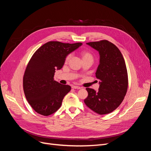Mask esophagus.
I'll list each match as a JSON object with an SVG mask.
<instances>
[{
    "instance_id": "34e87169",
    "label": "esophagus",
    "mask_w": 151,
    "mask_h": 151,
    "mask_svg": "<svg viewBox=\"0 0 151 151\" xmlns=\"http://www.w3.org/2000/svg\"><path fill=\"white\" fill-rule=\"evenodd\" d=\"M72 88H73V89H80L81 88V87H79V86H73Z\"/></svg>"
}]
</instances>
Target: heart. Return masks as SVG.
Instances as JSON below:
<instances>
[{"label": "heart", "mask_w": 151, "mask_h": 151, "mask_svg": "<svg viewBox=\"0 0 151 151\" xmlns=\"http://www.w3.org/2000/svg\"><path fill=\"white\" fill-rule=\"evenodd\" d=\"M80 55L81 57L82 60H94V55L93 53L89 51V50H82L80 52ZM70 58V55L68 54L65 57V63H67L69 61Z\"/></svg>", "instance_id": "1"}]
</instances>
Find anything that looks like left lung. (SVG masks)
I'll use <instances>...</instances> for the list:
<instances>
[{"mask_svg": "<svg viewBox=\"0 0 151 151\" xmlns=\"http://www.w3.org/2000/svg\"><path fill=\"white\" fill-rule=\"evenodd\" d=\"M99 52V65L96 77L100 80L96 91L86 88L88 96L84 103L99 115H105L116 109L124 99L129 85L125 62L120 50L108 40L87 43Z\"/></svg>", "mask_w": 151, "mask_h": 151, "instance_id": "left-lung-1", "label": "left lung"}]
</instances>
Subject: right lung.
<instances>
[{
    "mask_svg": "<svg viewBox=\"0 0 151 151\" xmlns=\"http://www.w3.org/2000/svg\"><path fill=\"white\" fill-rule=\"evenodd\" d=\"M81 45L49 42L31 57L23 76V90L27 101L36 113L47 116L61 106L71 88L55 81V72L62 68L67 55Z\"/></svg>",
    "mask_w": 151,
    "mask_h": 151,
    "instance_id": "1",
    "label": "right lung"
}]
</instances>
